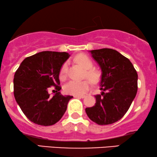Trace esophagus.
<instances>
[{"instance_id":"esophagus-1","label":"esophagus","mask_w":157,"mask_h":157,"mask_svg":"<svg viewBox=\"0 0 157 157\" xmlns=\"http://www.w3.org/2000/svg\"><path fill=\"white\" fill-rule=\"evenodd\" d=\"M75 98H80V99H81V98H82V99H83V98L85 97V96L84 95H82V96H75Z\"/></svg>"}]
</instances>
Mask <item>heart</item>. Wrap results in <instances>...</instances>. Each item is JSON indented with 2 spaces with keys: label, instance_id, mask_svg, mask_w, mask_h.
Wrapping results in <instances>:
<instances>
[{
  "label": "heart",
  "instance_id": "obj_1",
  "mask_svg": "<svg viewBox=\"0 0 157 157\" xmlns=\"http://www.w3.org/2000/svg\"><path fill=\"white\" fill-rule=\"evenodd\" d=\"M75 61L79 63L81 67L86 69L85 77L96 83L99 81L100 78V72L97 69H94L93 62L88 56L85 54H79L75 58ZM68 70V63L65 62L60 69V77L64 79L67 76ZM90 84L88 81H76L71 80L68 82L63 87L64 92L67 94L74 96H81L84 94L90 88Z\"/></svg>",
  "mask_w": 157,
  "mask_h": 157
}]
</instances>
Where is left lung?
<instances>
[{
    "label": "left lung",
    "mask_w": 157,
    "mask_h": 157,
    "mask_svg": "<svg viewBox=\"0 0 157 157\" xmlns=\"http://www.w3.org/2000/svg\"><path fill=\"white\" fill-rule=\"evenodd\" d=\"M90 53L101 69V93L95 95V105L86 108V114L99 125L112 124L126 114L137 94V71L127 58L113 49Z\"/></svg>",
    "instance_id": "8db88e82"
}]
</instances>
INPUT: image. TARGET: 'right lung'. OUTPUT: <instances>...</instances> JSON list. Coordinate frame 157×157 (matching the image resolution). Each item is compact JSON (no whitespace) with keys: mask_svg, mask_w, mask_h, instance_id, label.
Masks as SVG:
<instances>
[{"mask_svg":"<svg viewBox=\"0 0 157 157\" xmlns=\"http://www.w3.org/2000/svg\"><path fill=\"white\" fill-rule=\"evenodd\" d=\"M67 52L44 51L25 58L14 74L16 101L31 122L41 126L56 124L67 108L72 96L60 93L59 74ZM54 86L56 94L49 97L47 89Z\"/></svg>","mask_w":157,"mask_h":157,"instance_id":"1","label":"right lung"}]
</instances>
